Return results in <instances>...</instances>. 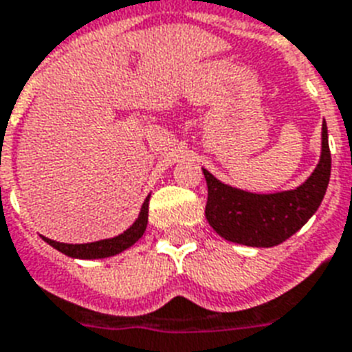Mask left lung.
<instances>
[{
	"label": "left lung",
	"mask_w": 352,
	"mask_h": 352,
	"mask_svg": "<svg viewBox=\"0 0 352 352\" xmlns=\"http://www.w3.org/2000/svg\"><path fill=\"white\" fill-rule=\"evenodd\" d=\"M208 184L206 219L221 237L246 246H276L316 214L331 179L327 124L322 126V157L301 186L289 192L250 193L217 181L203 170Z\"/></svg>",
	"instance_id": "obj_1"
}]
</instances>
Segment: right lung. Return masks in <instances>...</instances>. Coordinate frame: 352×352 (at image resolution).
I'll list each match as a JSON object with an SVG mask.
<instances>
[{
	"mask_svg": "<svg viewBox=\"0 0 352 352\" xmlns=\"http://www.w3.org/2000/svg\"><path fill=\"white\" fill-rule=\"evenodd\" d=\"M148 208H149V195L144 201L142 208H140V214H138L137 221L133 223L129 228H127L124 234L117 235V237H111V239H102L95 241V243H84V245H67V243H58V241L47 239L43 237L45 243L56 248L62 254L69 257H76V259H102V257L117 256L120 252H124L126 248L133 246L146 232V226H148Z\"/></svg>",
	"mask_w": 352,
	"mask_h": 352,
	"instance_id": "add662e5",
	"label": "right lung"
}]
</instances>
